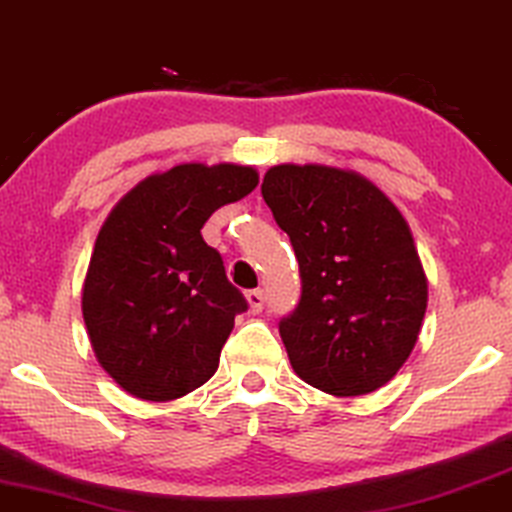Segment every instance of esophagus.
Wrapping results in <instances>:
<instances>
[{
	"label": "esophagus",
	"instance_id": "esophagus-1",
	"mask_svg": "<svg viewBox=\"0 0 512 512\" xmlns=\"http://www.w3.org/2000/svg\"><path fill=\"white\" fill-rule=\"evenodd\" d=\"M246 304H249L251 313H261L263 304H266V296H263L261 289H251V292H246Z\"/></svg>",
	"mask_w": 512,
	"mask_h": 512
}]
</instances>
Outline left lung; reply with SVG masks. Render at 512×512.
Segmentation results:
<instances>
[{"instance_id": "obj_1", "label": "left lung", "mask_w": 512, "mask_h": 512, "mask_svg": "<svg viewBox=\"0 0 512 512\" xmlns=\"http://www.w3.org/2000/svg\"><path fill=\"white\" fill-rule=\"evenodd\" d=\"M261 194L292 239L301 299L280 320L289 363L311 387L363 396L408 361L427 277L406 218L356 170L282 163Z\"/></svg>"}]
</instances>
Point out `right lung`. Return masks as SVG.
Segmentation results:
<instances>
[{"label": "right lung", "mask_w": 512, "mask_h": 512, "mask_svg": "<svg viewBox=\"0 0 512 512\" xmlns=\"http://www.w3.org/2000/svg\"><path fill=\"white\" fill-rule=\"evenodd\" d=\"M256 185L251 166L180 163L137 182L104 220L82 318L99 365L135 399H180L218 370L246 299L201 227Z\"/></svg>", "instance_id": "right-lung-1"}]
</instances>
